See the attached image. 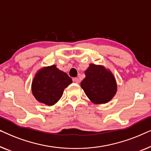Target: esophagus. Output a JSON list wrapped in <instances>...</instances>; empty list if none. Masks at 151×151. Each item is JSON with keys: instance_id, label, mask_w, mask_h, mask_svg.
Returning a JSON list of instances; mask_svg holds the SVG:
<instances>
[{"instance_id": "esophagus-1", "label": "esophagus", "mask_w": 151, "mask_h": 151, "mask_svg": "<svg viewBox=\"0 0 151 151\" xmlns=\"http://www.w3.org/2000/svg\"><path fill=\"white\" fill-rule=\"evenodd\" d=\"M73 80L74 82H76V83H77V84L79 83V82H80L79 78H74L73 79Z\"/></svg>"}]
</instances>
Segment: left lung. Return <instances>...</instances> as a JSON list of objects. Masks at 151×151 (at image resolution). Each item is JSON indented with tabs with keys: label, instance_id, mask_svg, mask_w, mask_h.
<instances>
[{
	"label": "left lung",
	"instance_id": "left-lung-1",
	"mask_svg": "<svg viewBox=\"0 0 151 151\" xmlns=\"http://www.w3.org/2000/svg\"><path fill=\"white\" fill-rule=\"evenodd\" d=\"M84 73L86 76L80 85L93 103L105 104L112 100L116 93L117 86L110 70L102 65L90 64Z\"/></svg>",
	"mask_w": 151,
	"mask_h": 151
}]
</instances>
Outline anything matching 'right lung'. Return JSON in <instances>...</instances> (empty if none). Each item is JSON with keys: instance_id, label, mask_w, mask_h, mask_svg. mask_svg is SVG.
I'll use <instances>...</instances> for the list:
<instances>
[{"instance_id": "right-lung-1", "label": "right lung", "mask_w": 151, "mask_h": 151, "mask_svg": "<svg viewBox=\"0 0 151 151\" xmlns=\"http://www.w3.org/2000/svg\"><path fill=\"white\" fill-rule=\"evenodd\" d=\"M71 83V78L53 65L37 71L32 83V91L39 102L52 106L61 98L65 88Z\"/></svg>"}]
</instances>
